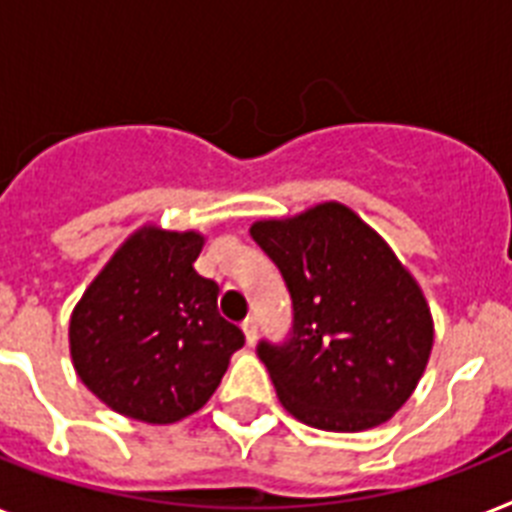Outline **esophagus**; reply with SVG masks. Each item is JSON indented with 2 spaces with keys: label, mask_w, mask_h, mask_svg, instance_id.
<instances>
[{
  "label": "esophagus",
  "mask_w": 512,
  "mask_h": 512,
  "mask_svg": "<svg viewBox=\"0 0 512 512\" xmlns=\"http://www.w3.org/2000/svg\"><path fill=\"white\" fill-rule=\"evenodd\" d=\"M242 331H244V336H247V344L252 347V344L257 342V321H255V318H247V321L242 323Z\"/></svg>",
  "instance_id": "obj_1"
}]
</instances>
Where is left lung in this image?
<instances>
[{
    "instance_id": "left-lung-1",
    "label": "left lung",
    "mask_w": 512,
    "mask_h": 512,
    "mask_svg": "<svg viewBox=\"0 0 512 512\" xmlns=\"http://www.w3.org/2000/svg\"><path fill=\"white\" fill-rule=\"evenodd\" d=\"M249 234L294 302L292 339L257 350L286 413L342 434L389 421L434 347L431 307L413 273L376 228L334 199L255 220Z\"/></svg>"
}]
</instances>
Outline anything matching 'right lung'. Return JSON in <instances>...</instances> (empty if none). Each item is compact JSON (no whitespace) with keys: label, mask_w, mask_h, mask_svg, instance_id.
<instances>
[{"label":"right lung","mask_w":512,"mask_h":512,"mask_svg":"<svg viewBox=\"0 0 512 512\" xmlns=\"http://www.w3.org/2000/svg\"><path fill=\"white\" fill-rule=\"evenodd\" d=\"M205 234L144 223L70 313V360L110 410L152 426L197 413L244 344L220 318L218 284L194 270Z\"/></svg>","instance_id":"right-lung-1"}]
</instances>
